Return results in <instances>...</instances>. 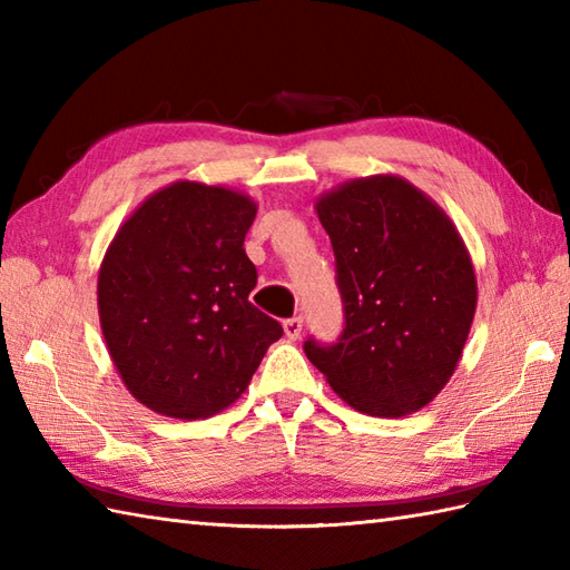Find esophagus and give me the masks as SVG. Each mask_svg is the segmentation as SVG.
I'll return each mask as SVG.
<instances>
[{
    "instance_id": "esophagus-1",
    "label": "esophagus",
    "mask_w": 570,
    "mask_h": 570,
    "mask_svg": "<svg viewBox=\"0 0 570 570\" xmlns=\"http://www.w3.org/2000/svg\"><path fill=\"white\" fill-rule=\"evenodd\" d=\"M301 328H304V318H301V316L284 321V333H286V337H292V341H296Z\"/></svg>"
}]
</instances>
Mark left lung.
Listing matches in <instances>:
<instances>
[{"instance_id": "left-lung-1", "label": "left lung", "mask_w": 570, "mask_h": 570, "mask_svg": "<svg viewBox=\"0 0 570 570\" xmlns=\"http://www.w3.org/2000/svg\"><path fill=\"white\" fill-rule=\"evenodd\" d=\"M345 304L341 343L304 350L345 404L367 416L414 414L463 355L478 278L458 227L406 178H353L316 200Z\"/></svg>"}]
</instances>
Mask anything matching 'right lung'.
Listing matches in <instances>:
<instances>
[{
	"label": "right lung",
	"mask_w": 570,
	"mask_h": 570,
	"mask_svg": "<svg viewBox=\"0 0 570 570\" xmlns=\"http://www.w3.org/2000/svg\"><path fill=\"white\" fill-rule=\"evenodd\" d=\"M257 203L174 180L119 225L98 274L100 328L139 404L208 419L235 404L282 325L249 304L257 269L245 235Z\"/></svg>",
	"instance_id": "right-lung-1"
}]
</instances>
